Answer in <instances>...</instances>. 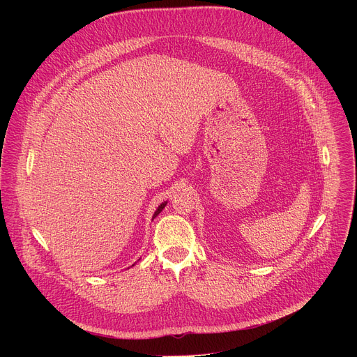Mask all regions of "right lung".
<instances>
[{"instance_id": "1", "label": "right lung", "mask_w": 357, "mask_h": 357, "mask_svg": "<svg viewBox=\"0 0 357 357\" xmlns=\"http://www.w3.org/2000/svg\"><path fill=\"white\" fill-rule=\"evenodd\" d=\"M165 205H167V202H164V203H161V206H160V208H158V209H157V212H155V213H154V218H157V216H158V215H160V213H161V212H162V209H164V208H165Z\"/></svg>"}]
</instances>
